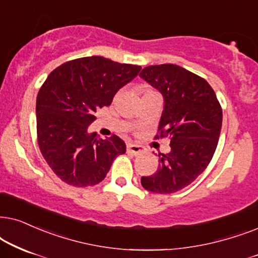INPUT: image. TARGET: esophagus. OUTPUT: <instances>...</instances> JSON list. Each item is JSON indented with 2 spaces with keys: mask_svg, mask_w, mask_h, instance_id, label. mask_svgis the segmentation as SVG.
Listing matches in <instances>:
<instances>
[{
  "mask_svg": "<svg viewBox=\"0 0 258 258\" xmlns=\"http://www.w3.org/2000/svg\"><path fill=\"white\" fill-rule=\"evenodd\" d=\"M144 147L140 145H135V144H128L127 145V152L133 154V156H138V154L144 153Z\"/></svg>",
  "mask_w": 258,
  "mask_h": 258,
  "instance_id": "1",
  "label": "esophagus"
}]
</instances>
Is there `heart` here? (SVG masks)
I'll return each mask as SVG.
<instances>
[{
  "mask_svg": "<svg viewBox=\"0 0 258 258\" xmlns=\"http://www.w3.org/2000/svg\"><path fill=\"white\" fill-rule=\"evenodd\" d=\"M147 91H151V89H147V88H146V89H145V92H147Z\"/></svg>",
  "mask_w": 258,
  "mask_h": 258,
  "instance_id": "1",
  "label": "heart"
}]
</instances>
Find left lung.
<instances>
[{
  "instance_id": "1",
  "label": "left lung",
  "mask_w": 258,
  "mask_h": 258,
  "mask_svg": "<svg viewBox=\"0 0 258 258\" xmlns=\"http://www.w3.org/2000/svg\"><path fill=\"white\" fill-rule=\"evenodd\" d=\"M140 78L164 98L156 138L169 137L171 151L159 156L152 176L142 177L144 188L154 194H173L190 185L207 169L217 147L222 107L205 79L172 63L145 67Z\"/></svg>"
}]
</instances>
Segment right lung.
Returning <instances> with one entry per match:
<instances>
[{
    "label": "right lung",
    "mask_w": 258,
    "mask_h": 258,
    "mask_svg": "<svg viewBox=\"0 0 258 258\" xmlns=\"http://www.w3.org/2000/svg\"><path fill=\"white\" fill-rule=\"evenodd\" d=\"M142 70L102 56L75 59L48 75L36 98L37 144L64 183L92 186L104 180L113 160L126 152L118 136L101 139L87 128L95 113Z\"/></svg>",
    "instance_id": "1"
}]
</instances>
